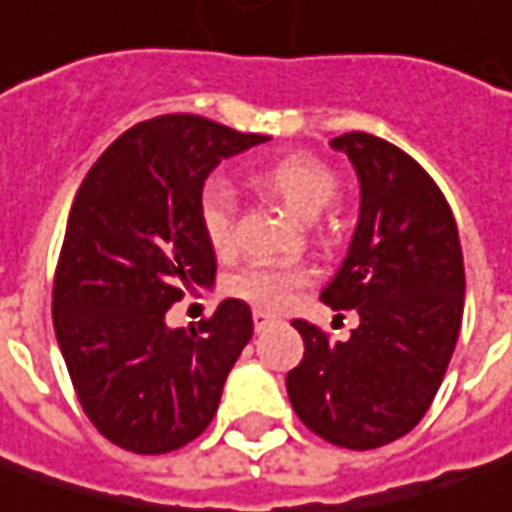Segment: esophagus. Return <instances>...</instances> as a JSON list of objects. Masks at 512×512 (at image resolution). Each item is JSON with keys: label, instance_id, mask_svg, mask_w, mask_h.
Returning a JSON list of instances; mask_svg holds the SVG:
<instances>
[{"label": "esophagus", "instance_id": "1", "mask_svg": "<svg viewBox=\"0 0 512 512\" xmlns=\"http://www.w3.org/2000/svg\"><path fill=\"white\" fill-rule=\"evenodd\" d=\"M278 321V316H272V313H266V310H255V327L257 330H266V327H272Z\"/></svg>", "mask_w": 512, "mask_h": 512}]
</instances>
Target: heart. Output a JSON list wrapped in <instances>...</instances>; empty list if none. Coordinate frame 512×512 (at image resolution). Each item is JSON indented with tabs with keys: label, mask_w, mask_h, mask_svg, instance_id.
<instances>
[{
	"label": "heart",
	"mask_w": 512,
	"mask_h": 512,
	"mask_svg": "<svg viewBox=\"0 0 512 512\" xmlns=\"http://www.w3.org/2000/svg\"><path fill=\"white\" fill-rule=\"evenodd\" d=\"M257 188L275 196L295 217L313 220L336 196V173L316 156L289 153L255 173ZM202 231L217 255L234 252V217H231V194L223 185H208L199 199ZM313 281V269L304 263L292 266H249L228 281V292L240 301H249L260 310H284L298 295V289Z\"/></svg>",
	"instance_id": "1"
}]
</instances>
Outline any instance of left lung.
Here are the masks:
<instances>
[{"label":"left lung","instance_id":"obj_1","mask_svg":"<svg viewBox=\"0 0 512 512\" xmlns=\"http://www.w3.org/2000/svg\"><path fill=\"white\" fill-rule=\"evenodd\" d=\"M359 176L350 249L324 286L333 310H356L347 342L292 321L304 359L286 374L301 423L345 449L408 435L435 400L464 318L458 226L435 179L400 147L368 133L330 141Z\"/></svg>","mask_w":512,"mask_h":512}]
</instances>
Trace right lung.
<instances>
[{
    "instance_id": "1",
    "label": "right lung",
    "mask_w": 512,
    "mask_h": 512,
    "mask_svg": "<svg viewBox=\"0 0 512 512\" xmlns=\"http://www.w3.org/2000/svg\"><path fill=\"white\" fill-rule=\"evenodd\" d=\"M263 141L199 115L141 121L106 147L72 202L54 333L86 417L127 452L165 455L202 435L252 339L240 298L188 330L165 316L217 275L199 220L208 173Z\"/></svg>"
}]
</instances>
